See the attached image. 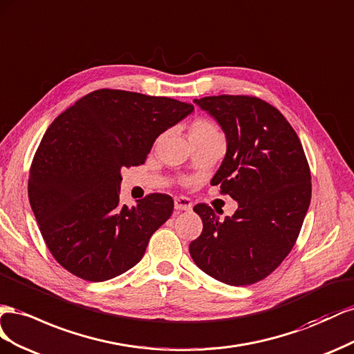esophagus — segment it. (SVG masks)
<instances>
[{
    "instance_id": "34e87169",
    "label": "esophagus",
    "mask_w": 354,
    "mask_h": 354,
    "mask_svg": "<svg viewBox=\"0 0 354 354\" xmlns=\"http://www.w3.org/2000/svg\"><path fill=\"white\" fill-rule=\"evenodd\" d=\"M175 209L176 210H189V209H193V201H191L188 197L176 196L175 197Z\"/></svg>"
}]
</instances>
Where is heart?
<instances>
[{"mask_svg": "<svg viewBox=\"0 0 354 354\" xmlns=\"http://www.w3.org/2000/svg\"><path fill=\"white\" fill-rule=\"evenodd\" d=\"M214 135H221L218 126L210 121L209 118H197L189 126V138L191 140L200 139V138H207Z\"/></svg>", "mask_w": 354, "mask_h": 354, "instance_id": "1", "label": "heart"}]
</instances>
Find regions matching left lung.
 <instances>
[{
  "instance_id": "obj_1",
  "label": "left lung",
  "mask_w": 354,
  "mask_h": 354,
  "mask_svg": "<svg viewBox=\"0 0 354 354\" xmlns=\"http://www.w3.org/2000/svg\"><path fill=\"white\" fill-rule=\"evenodd\" d=\"M227 138V154L212 185L239 201L221 221L210 206L194 212L201 234L189 243L200 270L222 283L246 286L271 274L294 248L311 198V175L301 140L277 108L255 96L194 99Z\"/></svg>"
}]
</instances>
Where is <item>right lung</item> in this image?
I'll return each instance as SVG.
<instances>
[{
	"mask_svg": "<svg viewBox=\"0 0 354 354\" xmlns=\"http://www.w3.org/2000/svg\"><path fill=\"white\" fill-rule=\"evenodd\" d=\"M171 97L100 88L57 115L38 145L28 196L55 259L74 276L104 281L142 259L174 212L167 194L120 203L121 169L144 165L154 140L193 113Z\"/></svg>",
	"mask_w": 354,
	"mask_h": 354,
	"instance_id": "1",
	"label": "right lung"
}]
</instances>
